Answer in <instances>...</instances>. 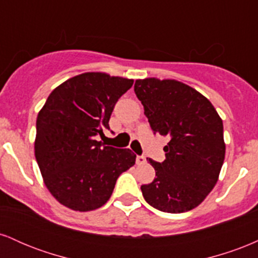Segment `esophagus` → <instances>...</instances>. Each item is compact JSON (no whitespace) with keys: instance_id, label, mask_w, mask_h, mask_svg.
I'll return each mask as SVG.
<instances>
[{"instance_id":"34e87169","label":"esophagus","mask_w":258,"mask_h":258,"mask_svg":"<svg viewBox=\"0 0 258 258\" xmlns=\"http://www.w3.org/2000/svg\"><path fill=\"white\" fill-rule=\"evenodd\" d=\"M147 162V159L144 158L143 155H137V158H136V164L137 165H144Z\"/></svg>"}]
</instances>
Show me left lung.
Wrapping results in <instances>:
<instances>
[{
	"label": "left lung",
	"instance_id": "1",
	"mask_svg": "<svg viewBox=\"0 0 258 258\" xmlns=\"http://www.w3.org/2000/svg\"><path fill=\"white\" fill-rule=\"evenodd\" d=\"M135 92L154 133L167 136L166 159L141 186L149 205L180 214L200 205L214 189L226 155L223 122L206 97L176 80H136Z\"/></svg>",
	"mask_w": 258,
	"mask_h": 258
}]
</instances>
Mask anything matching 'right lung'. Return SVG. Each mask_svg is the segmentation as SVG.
<instances>
[{
  "mask_svg": "<svg viewBox=\"0 0 258 258\" xmlns=\"http://www.w3.org/2000/svg\"><path fill=\"white\" fill-rule=\"evenodd\" d=\"M132 85L105 73L80 74L54 88L38 112L35 156L44 184L61 205L81 212L98 209L120 174L135 165L130 149L96 141Z\"/></svg>",
  "mask_w": 258,
  "mask_h": 258,
  "instance_id": "obj_1",
  "label": "right lung"
}]
</instances>
